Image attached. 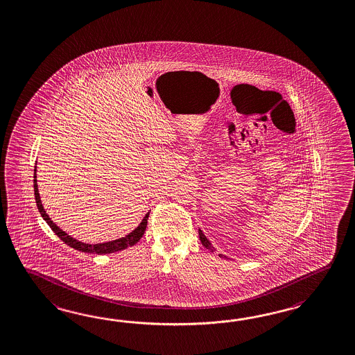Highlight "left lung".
<instances>
[{
	"instance_id": "obj_1",
	"label": "left lung",
	"mask_w": 355,
	"mask_h": 355,
	"mask_svg": "<svg viewBox=\"0 0 355 355\" xmlns=\"http://www.w3.org/2000/svg\"><path fill=\"white\" fill-rule=\"evenodd\" d=\"M199 239L202 241V244H203V247H206L207 249H211V250H214V247L211 245V243H209V240L207 239L206 235L202 232V230H199ZM220 257H223V254H220Z\"/></svg>"
}]
</instances>
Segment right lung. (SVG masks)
Returning a JSON list of instances; mask_svg holds the SVG:
<instances>
[{"mask_svg":"<svg viewBox=\"0 0 355 355\" xmlns=\"http://www.w3.org/2000/svg\"><path fill=\"white\" fill-rule=\"evenodd\" d=\"M34 196H35V203L40 209V214L44 218V221L50 225L51 229L58 235L60 239L62 240L69 247L74 248L76 250H80L84 253H96V254H108V253H115L119 250H123L126 248L132 247L134 244H137L141 236L144 235V231L148 223V214H146V217L143 218L141 225L132 231L129 235H126L125 238L114 240V241H108V243H102V244H85L79 240L71 238L70 235H67L65 231L61 230L56 223L51 221L50 216L46 214L44 208L42 206L41 198H40V193H38V185H37V173L34 168Z\"/></svg>","mask_w":355,"mask_h":355,"instance_id":"right-lung-1","label":"right lung"}]
</instances>
